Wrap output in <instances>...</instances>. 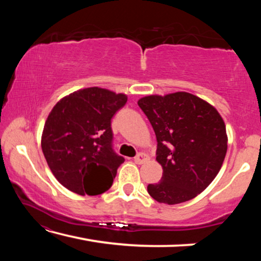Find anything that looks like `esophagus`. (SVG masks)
Masks as SVG:
<instances>
[{"mask_svg":"<svg viewBox=\"0 0 261 261\" xmlns=\"http://www.w3.org/2000/svg\"><path fill=\"white\" fill-rule=\"evenodd\" d=\"M147 160H148V156L145 153H139L138 155L135 156L134 159V161L137 163V165H141V163L146 162Z\"/></svg>","mask_w":261,"mask_h":261,"instance_id":"esophagus-1","label":"esophagus"}]
</instances>
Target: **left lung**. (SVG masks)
<instances>
[{
  "label": "left lung",
  "mask_w": 261,
  "mask_h": 261,
  "mask_svg": "<svg viewBox=\"0 0 261 261\" xmlns=\"http://www.w3.org/2000/svg\"><path fill=\"white\" fill-rule=\"evenodd\" d=\"M138 106L155 132L161 180L148 184L153 199L168 205L197 197L222 167L227 153L226 125L213 106L187 92L148 95Z\"/></svg>",
  "instance_id": "1"
}]
</instances>
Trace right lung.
I'll return each mask as SVG.
<instances>
[{"mask_svg":"<svg viewBox=\"0 0 261 261\" xmlns=\"http://www.w3.org/2000/svg\"><path fill=\"white\" fill-rule=\"evenodd\" d=\"M127 101L123 93L88 87L64 96L51 109L41 148L56 179L81 196L112 187L124 158L114 152L112 118Z\"/></svg>","mask_w":261,"mask_h":261,"instance_id":"add662e5","label":"right lung"}]
</instances>
